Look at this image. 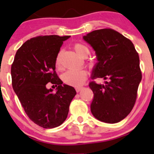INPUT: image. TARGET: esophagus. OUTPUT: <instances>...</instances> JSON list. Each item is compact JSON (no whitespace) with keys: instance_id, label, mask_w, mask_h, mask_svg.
I'll list each match as a JSON object with an SVG mask.
<instances>
[{"instance_id":"1","label":"esophagus","mask_w":154,"mask_h":154,"mask_svg":"<svg viewBox=\"0 0 154 154\" xmlns=\"http://www.w3.org/2000/svg\"><path fill=\"white\" fill-rule=\"evenodd\" d=\"M82 89H83V87H77V88H76V91H77V92H79V91H81Z\"/></svg>"}]
</instances>
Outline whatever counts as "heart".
Returning a JSON list of instances; mask_svg holds the SVG:
<instances>
[{
  "label": "heart",
  "mask_w": 154,
  "mask_h": 154,
  "mask_svg": "<svg viewBox=\"0 0 154 154\" xmlns=\"http://www.w3.org/2000/svg\"><path fill=\"white\" fill-rule=\"evenodd\" d=\"M74 49L77 55L81 58H86L89 54V49L82 43H76L74 45ZM55 64L57 68L60 67V57L57 56ZM87 72L85 70H68L62 75V80L65 83L69 86L79 87L86 82Z\"/></svg>",
  "instance_id": "b5f03b06"
}]
</instances>
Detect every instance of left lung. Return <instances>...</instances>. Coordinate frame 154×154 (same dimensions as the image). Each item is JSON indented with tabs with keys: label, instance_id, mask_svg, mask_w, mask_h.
Listing matches in <instances>:
<instances>
[{
	"label": "left lung",
	"instance_id": "1",
	"mask_svg": "<svg viewBox=\"0 0 154 154\" xmlns=\"http://www.w3.org/2000/svg\"><path fill=\"white\" fill-rule=\"evenodd\" d=\"M95 51L98 63L92 80L103 79L104 84L89 83L94 93L91 112L99 121L114 124L133 109L142 80L139 54L133 42L110 28L94 30L83 36Z\"/></svg>",
	"mask_w": 154,
	"mask_h": 154
}]
</instances>
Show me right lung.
<instances>
[{
    "label": "right lung",
    "mask_w": 154,
    "mask_h": 154,
    "mask_svg": "<svg viewBox=\"0 0 154 154\" xmlns=\"http://www.w3.org/2000/svg\"><path fill=\"white\" fill-rule=\"evenodd\" d=\"M69 35H38L27 40L17 51L11 67L12 84L29 119L46 129L61 125L67 118L74 87L63 84L56 73V59ZM51 82L57 92L48 90Z\"/></svg>",
    "instance_id": "add662e5"
}]
</instances>
